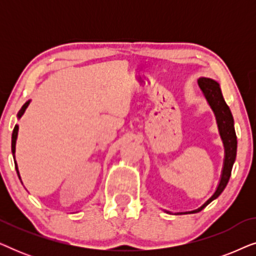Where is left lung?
<instances>
[{
  "label": "left lung",
  "mask_w": 256,
  "mask_h": 256,
  "mask_svg": "<svg viewBox=\"0 0 256 256\" xmlns=\"http://www.w3.org/2000/svg\"><path fill=\"white\" fill-rule=\"evenodd\" d=\"M198 85L200 87L202 94L206 98L210 107L212 108L213 113L216 115V124H218V129L220 138L222 140L224 148H225V158H224V166L222 170V177H220L219 184L216 186V190L200 208L194 211L188 212H178L176 214H188V213H198L202 208H205L210 202L214 200L222 194V192L225 190L227 183H228L230 172H232L233 164L236 162V129H234V120L230 113V107L224 100L222 90H220L219 84L216 80L210 78H199ZM169 213V212H168Z\"/></svg>",
  "instance_id": "1"
}]
</instances>
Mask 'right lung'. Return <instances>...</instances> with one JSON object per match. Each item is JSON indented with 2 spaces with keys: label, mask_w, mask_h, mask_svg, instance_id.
Instances as JSON below:
<instances>
[{
  "label": "right lung",
  "mask_w": 256,
  "mask_h": 256,
  "mask_svg": "<svg viewBox=\"0 0 256 256\" xmlns=\"http://www.w3.org/2000/svg\"><path fill=\"white\" fill-rule=\"evenodd\" d=\"M30 104V100L26 101V104H23L22 108H20L18 114H17V118H22V115L24 114V112H26V110L28 108V106H29ZM17 135H18V126H15V128H14L12 130V156L14 158H15V152H16V140H17ZM15 168H16V171H17V174H18L20 180V171H18V166H17V163H16V160H15Z\"/></svg>",
  "instance_id": "obj_1"
}]
</instances>
